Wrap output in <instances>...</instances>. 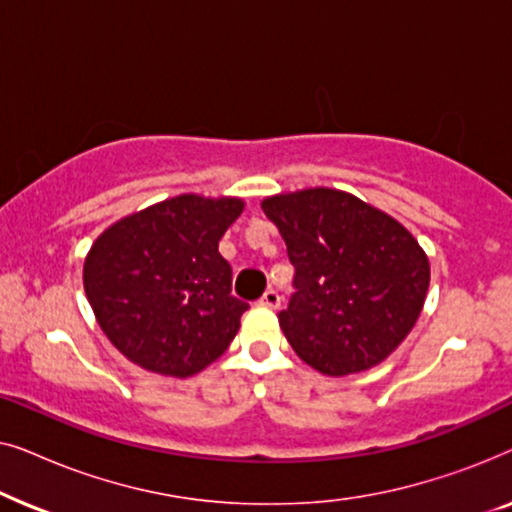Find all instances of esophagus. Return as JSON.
Listing matches in <instances>:
<instances>
[{"mask_svg":"<svg viewBox=\"0 0 512 512\" xmlns=\"http://www.w3.org/2000/svg\"><path fill=\"white\" fill-rule=\"evenodd\" d=\"M279 303H282V298H279V293L275 289H268L261 296V300H258V305L261 307H270V310H277Z\"/></svg>","mask_w":512,"mask_h":512,"instance_id":"34e87169","label":"esophagus"}]
</instances>
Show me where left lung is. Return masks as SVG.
I'll return each mask as SVG.
<instances>
[{"mask_svg":"<svg viewBox=\"0 0 512 512\" xmlns=\"http://www.w3.org/2000/svg\"><path fill=\"white\" fill-rule=\"evenodd\" d=\"M296 275L279 326L300 359L342 377L382 363L412 331L429 258L396 219L335 188L263 200Z\"/></svg>","mask_w":512,"mask_h":512,"instance_id":"obj_1","label":"left lung"}]
</instances>
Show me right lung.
<instances>
[{
    "mask_svg": "<svg viewBox=\"0 0 512 512\" xmlns=\"http://www.w3.org/2000/svg\"><path fill=\"white\" fill-rule=\"evenodd\" d=\"M240 198L177 195L116 221L83 263V289L104 335L151 373L191 377L226 352L249 310L230 293L219 240Z\"/></svg>",
    "mask_w": 512,
    "mask_h": 512,
    "instance_id": "1",
    "label": "right lung"
}]
</instances>
